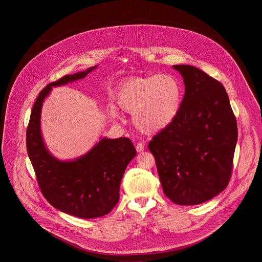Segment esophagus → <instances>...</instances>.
<instances>
[{
	"label": "esophagus",
	"mask_w": 262,
	"mask_h": 262,
	"mask_svg": "<svg viewBox=\"0 0 262 262\" xmlns=\"http://www.w3.org/2000/svg\"><path fill=\"white\" fill-rule=\"evenodd\" d=\"M144 149H145L144 144H143V143H141V142H138V143H137V145H136V150H137V152H143Z\"/></svg>",
	"instance_id": "esophagus-1"
}]
</instances>
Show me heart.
<instances>
[{"mask_svg":"<svg viewBox=\"0 0 262 262\" xmlns=\"http://www.w3.org/2000/svg\"><path fill=\"white\" fill-rule=\"evenodd\" d=\"M182 88L171 75H155L131 77L118 89L116 102L119 108L133 114L137 129L154 134L168 127L177 118L182 105ZM112 118H118L115 108L109 110Z\"/></svg>","mask_w":262,"mask_h":262,"instance_id":"1","label":"heart"}]
</instances>
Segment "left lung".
I'll return each mask as SVG.
<instances>
[{
	"label": "left lung",
	"mask_w": 262,
	"mask_h": 262,
	"mask_svg": "<svg viewBox=\"0 0 262 262\" xmlns=\"http://www.w3.org/2000/svg\"><path fill=\"white\" fill-rule=\"evenodd\" d=\"M185 96L174 121L148 144L165 195L181 206L200 205L229 184L238 130L223 84L187 64L172 67Z\"/></svg>",
	"instance_id": "8db88e82"
}]
</instances>
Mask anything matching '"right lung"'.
<instances>
[{
  "instance_id": "right-lung-1",
  "label": "right lung",
  "mask_w": 262,
  "mask_h": 262,
  "mask_svg": "<svg viewBox=\"0 0 262 262\" xmlns=\"http://www.w3.org/2000/svg\"><path fill=\"white\" fill-rule=\"evenodd\" d=\"M97 67L66 75L46 85L34 103L26 132L28 156L42 194L55 209L81 219L102 217L112 211L119 201L121 180L136 149L129 138L104 137L74 160H59L44 144L40 118L43 102L52 86L81 79Z\"/></svg>"
}]
</instances>
